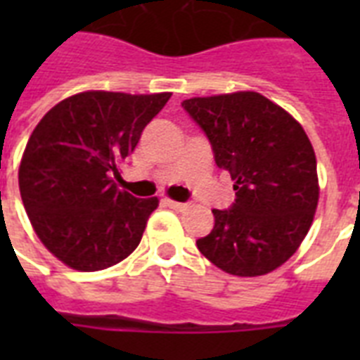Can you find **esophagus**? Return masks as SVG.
<instances>
[{
    "label": "esophagus",
    "mask_w": 360,
    "mask_h": 360,
    "mask_svg": "<svg viewBox=\"0 0 360 360\" xmlns=\"http://www.w3.org/2000/svg\"><path fill=\"white\" fill-rule=\"evenodd\" d=\"M169 209H174V211H186L188 209V203H183V202H174V200H169V198H164L162 200Z\"/></svg>",
    "instance_id": "esophagus-1"
}]
</instances>
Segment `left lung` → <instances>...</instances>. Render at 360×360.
I'll list each match as a JSON object with an SVG mask.
<instances>
[{"label": "left lung", "instance_id": "left-lung-1", "mask_svg": "<svg viewBox=\"0 0 360 360\" xmlns=\"http://www.w3.org/2000/svg\"><path fill=\"white\" fill-rule=\"evenodd\" d=\"M181 106L236 183V202L213 209V230L196 240L198 248L236 276L271 273L295 254L318 207L316 155L307 132L254 91L188 98Z\"/></svg>", "mask_w": 360, "mask_h": 360}]
</instances>
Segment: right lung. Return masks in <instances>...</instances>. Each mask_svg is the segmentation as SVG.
<instances>
[{"label":"right lung","mask_w":360,"mask_h":360,"mask_svg":"<svg viewBox=\"0 0 360 360\" xmlns=\"http://www.w3.org/2000/svg\"><path fill=\"white\" fill-rule=\"evenodd\" d=\"M172 93L86 91L65 98L30 136L20 196L42 245L76 271H101L140 245L157 198L120 191V166Z\"/></svg>","instance_id":"right-lung-1"}]
</instances>
